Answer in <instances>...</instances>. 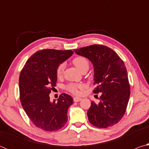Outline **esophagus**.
<instances>
[{"instance_id": "34e87169", "label": "esophagus", "mask_w": 149, "mask_h": 149, "mask_svg": "<svg viewBox=\"0 0 149 149\" xmlns=\"http://www.w3.org/2000/svg\"><path fill=\"white\" fill-rule=\"evenodd\" d=\"M74 102H79L80 100H81V98L75 97H74Z\"/></svg>"}]
</instances>
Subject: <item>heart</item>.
Masks as SVG:
<instances>
[{
	"label": "heart",
	"instance_id": "1",
	"mask_svg": "<svg viewBox=\"0 0 149 149\" xmlns=\"http://www.w3.org/2000/svg\"><path fill=\"white\" fill-rule=\"evenodd\" d=\"M73 64L75 65V66L79 70L80 72L87 71L89 68V62L87 60V58L82 56H78L75 57L72 60ZM64 70V64L61 63L58 65L56 70V74L58 77H61ZM83 88V85L81 84H74V83H70L65 86V89L73 94H78L79 93V89H81Z\"/></svg>",
	"mask_w": 149,
	"mask_h": 149
}]
</instances>
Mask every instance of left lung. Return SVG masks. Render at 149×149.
<instances>
[{
  "instance_id": "8db88e82",
  "label": "left lung",
  "mask_w": 149,
  "mask_h": 149,
  "mask_svg": "<svg viewBox=\"0 0 149 149\" xmlns=\"http://www.w3.org/2000/svg\"><path fill=\"white\" fill-rule=\"evenodd\" d=\"M74 51L93 63V84L96 86L93 92L101 95L100 102L92 101L87 111L89 122L99 128L116 124L125 114L130 97L124 62L112 49L102 45H90Z\"/></svg>"
}]
</instances>
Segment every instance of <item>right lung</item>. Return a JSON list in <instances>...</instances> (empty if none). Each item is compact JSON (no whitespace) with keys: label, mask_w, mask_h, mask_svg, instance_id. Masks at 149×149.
Returning <instances> with one entry per match:
<instances>
[{"label":"right lung","mask_w":149,"mask_h":149,"mask_svg":"<svg viewBox=\"0 0 149 149\" xmlns=\"http://www.w3.org/2000/svg\"><path fill=\"white\" fill-rule=\"evenodd\" d=\"M74 54L71 50L42 49L27 60L19 78L21 104L36 127L47 132L61 129L68 121V109L74 102L62 93L58 101H50L49 95L56 86L58 65Z\"/></svg>","instance_id":"1"}]
</instances>
